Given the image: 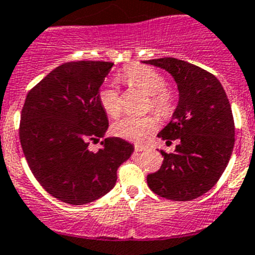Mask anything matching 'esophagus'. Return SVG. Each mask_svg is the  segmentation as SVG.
I'll return each mask as SVG.
<instances>
[{"label":"esophagus","mask_w":255,"mask_h":255,"mask_svg":"<svg viewBox=\"0 0 255 255\" xmlns=\"http://www.w3.org/2000/svg\"><path fill=\"white\" fill-rule=\"evenodd\" d=\"M145 146L144 145H140V144H136V145H135V151H143V150H145Z\"/></svg>","instance_id":"esophagus-1"}]
</instances>
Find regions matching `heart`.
<instances>
[{"label": "heart", "mask_w": 255, "mask_h": 255, "mask_svg": "<svg viewBox=\"0 0 255 255\" xmlns=\"http://www.w3.org/2000/svg\"><path fill=\"white\" fill-rule=\"evenodd\" d=\"M123 79L130 87L143 90L149 95L148 106L160 114H167L173 107V95L168 90L165 77L160 72L145 65L130 67L123 74ZM102 109L111 118H118L123 111V101L115 85H106L99 93ZM158 129V119L154 115L125 116L116 121L112 131L116 136L131 141H143Z\"/></svg>", "instance_id": "obj_1"}]
</instances>
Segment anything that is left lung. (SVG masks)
Wrapping results in <instances>:
<instances>
[{
	"label": "left lung",
	"mask_w": 255,
	"mask_h": 255,
	"mask_svg": "<svg viewBox=\"0 0 255 255\" xmlns=\"http://www.w3.org/2000/svg\"><path fill=\"white\" fill-rule=\"evenodd\" d=\"M173 76L179 101L170 123L158 134L179 140L173 153L160 150L163 164L146 182L155 195L190 201L210 191L220 179L235 141L230 102L219 79L210 72L176 58L144 60Z\"/></svg>",
	"instance_id": "left-lung-1"
}]
</instances>
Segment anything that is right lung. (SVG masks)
Listing matches in <instances>:
<instances>
[{
    "instance_id": "obj_1",
    "label": "right lung",
    "mask_w": 255,
    "mask_h": 255,
    "mask_svg": "<svg viewBox=\"0 0 255 255\" xmlns=\"http://www.w3.org/2000/svg\"><path fill=\"white\" fill-rule=\"evenodd\" d=\"M112 65L63 63L29 91L22 106L18 134L30 170L65 204L85 205L110 192L118 168L134 151L120 137H106L97 153L88 149L109 128L99 93Z\"/></svg>"
}]
</instances>
